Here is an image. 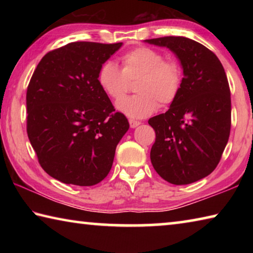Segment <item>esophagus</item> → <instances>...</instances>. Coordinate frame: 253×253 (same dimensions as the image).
<instances>
[{"label": "esophagus", "mask_w": 253, "mask_h": 253, "mask_svg": "<svg viewBox=\"0 0 253 253\" xmlns=\"http://www.w3.org/2000/svg\"><path fill=\"white\" fill-rule=\"evenodd\" d=\"M129 125L131 128H136L137 126L140 125V122H137V121H132V119H130L129 121Z\"/></svg>", "instance_id": "obj_1"}]
</instances>
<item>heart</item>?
Segmentation results:
<instances>
[{
  "label": "heart",
  "instance_id": "heart-1",
  "mask_svg": "<svg viewBox=\"0 0 253 253\" xmlns=\"http://www.w3.org/2000/svg\"><path fill=\"white\" fill-rule=\"evenodd\" d=\"M121 69L113 61H106L98 71V84L101 90L114 101L126 95L129 81L138 79L135 90L138 95L127 98L117 108L132 119H143L162 105H169L176 99L182 87V68L173 59H164L155 49L140 46L122 58Z\"/></svg>",
  "mask_w": 253,
  "mask_h": 253
}]
</instances>
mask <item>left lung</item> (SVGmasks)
<instances>
[{"label":"left lung","instance_id":"left-lung-1","mask_svg":"<svg viewBox=\"0 0 253 253\" xmlns=\"http://www.w3.org/2000/svg\"><path fill=\"white\" fill-rule=\"evenodd\" d=\"M144 42L172 51L184 76L169 109L148 121L156 134L153 168L170 184L194 183L213 172L229 140L231 93L225 71L211 50L188 38Z\"/></svg>","mask_w":253,"mask_h":253}]
</instances>
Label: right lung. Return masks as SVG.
Masks as SVG:
<instances>
[{
  "label": "right lung",
  "mask_w": 253,
  "mask_h": 253,
  "mask_svg": "<svg viewBox=\"0 0 253 253\" xmlns=\"http://www.w3.org/2000/svg\"><path fill=\"white\" fill-rule=\"evenodd\" d=\"M123 45L72 42L46 53L27 91V131L51 177L91 186L113 166L118 143L129 128L98 84V71Z\"/></svg>",
  "instance_id": "add662e5"
}]
</instances>
